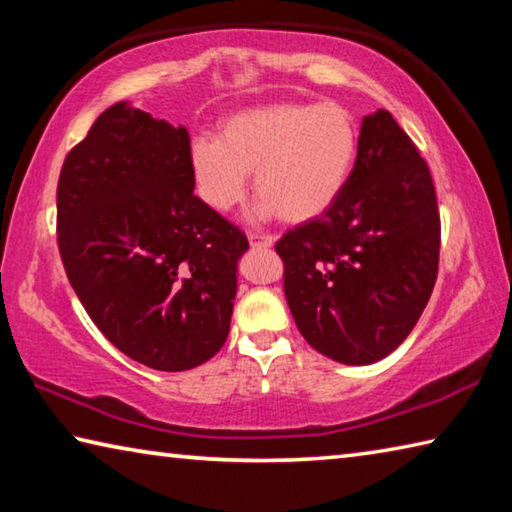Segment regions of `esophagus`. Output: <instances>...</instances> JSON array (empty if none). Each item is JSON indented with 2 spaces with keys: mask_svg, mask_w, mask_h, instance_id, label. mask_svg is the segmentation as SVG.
<instances>
[{
  "mask_svg": "<svg viewBox=\"0 0 512 512\" xmlns=\"http://www.w3.org/2000/svg\"><path fill=\"white\" fill-rule=\"evenodd\" d=\"M248 241L253 248H271L275 244V237L271 235H255V232H250Z\"/></svg>",
  "mask_w": 512,
  "mask_h": 512,
  "instance_id": "obj_1",
  "label": "esophagus"
}]
</instances>
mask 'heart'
Listing matches in <instances>:
<instances>
[{"mask_svg": "<svg viewBox=\"0 0 512 512\" xmlns=\"http://www.w3.org/2000/svg\"><path fill=\"white\" fill-rule=\"evenodd\" d=\"M359 151L357 121L336 103H268L239 110L219 126V140L196 137L189 164L196 189L216 212L244 201L255 173V214L307 223L343 194Z\"/></svg>", "mask_w": 512, "mask_h": 512, "instance_id": "heart-1", "label": "heart"}]
</instances>
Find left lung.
Masks as SVG:
<instances>
[{
    "instance_id": "obj_1",
    "label": "left lung",
    "mask_w": 512,
    "mask_h": 512,
    "mask_svg": "<svg viewBox=\"0 0 512 512\" xmlns=\"http://www.w3.org/2000/svg\"><path fill=\"white\" fill-rule=\"evenodd\" d=\"M275 253L293 320L325 357L366 366L411 334L438 277L440 214L427 162L391 112L363 117L343 194Z\"/></svg>"
}]
</instances>
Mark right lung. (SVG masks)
<instances>
[{
  "label": "right lung",
  "instance_id": "obj_1",
  "mask_svg": "<svg viewBox=\"0 0 512 512\" xmlns=\"http://www.w3.org/2000/svg\"><path fill=\"white\" fill-rule=\"evenodd\" d=\"M189 133L126 101L67 153L58 250L81 305L126 357L164 372L212 359L230 332L248 239L194 196Z\"/></svg>",
  "mask_w": 512,
  "mask_h": 512
}]
</instances>
